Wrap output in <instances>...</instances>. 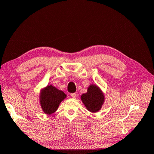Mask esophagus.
Here are the masks:
<instances>
[{
    "mask_svg": "<svg viewBox=\"0 0 154 154\" xmlns=\"http://www.w3.org/2000/svg\"><path fill=\"white\" fill-rule=\"evenodd\" d=\"M77 96V95L76 93H72V94H71V96H72V98H76Z\"/></svg>",
    "mask_w": 154,
    "mask_h": 154,
    "instance_id": "obj_1",
    "label": "esophagus"
}]
</instances>
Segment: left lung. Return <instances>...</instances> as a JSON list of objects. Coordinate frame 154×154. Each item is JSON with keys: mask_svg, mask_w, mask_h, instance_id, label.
<instances>
[{"mask_svg": "<svg viewBox=\"0 0 154 154\" xmlns=\"http://www.w3.org/2000/svg\"><path fill=\"white\" fill-rule=\"evenodd\" d=\"M81 99L88 110L94 113L100 110L105 98L98 87L94 85H91L88 88V92L82 94Z\"/></svg>", "mask_w": 154, "mask_h": 154, "instance_id": "obj_1", "label": "left lung"}]
</instances>
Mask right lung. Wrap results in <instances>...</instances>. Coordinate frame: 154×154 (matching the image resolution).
<instances>
[{"instance_id": "add662e5", "label": "right lung", "mask_w": 154, "mask_h": 154, "mask_svg": "<svg viewBox=\"0 0 154 154\" xmlns=\"http://www.w3.org/2000/svg\"><path fill=\"white\" fill-rule=\"evenodd\" d=\"M66 95L52 85H48L41 92L40 103L44 113L52 114L58 108V106Z\"/></svg>"}]
</instances>
